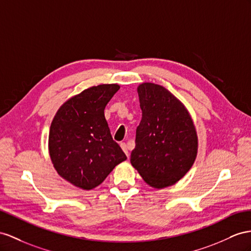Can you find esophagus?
<instances>
[{
	"instance_id": "34e87169",
	"label": "esophagus",
	"mask_w": 251,
	"mask_h": 251,
	"mask_svg": "<svg viewBox=\"0 0 251 251\" xmlns=\"http://www.w3.org/2000/svg\"><path fill=\"white\" fill-rule=\"evenodd\" d=\"M120 145H121V149L123 150V151L126 153V156H127V157H129V151H128V149H127V145H126V143H121Z\"/></svg>"
}]
</instances>
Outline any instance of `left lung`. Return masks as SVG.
I'll list each match as a JSON object with an SVG mask.
<instances>
[{"label": "left lung", "mask_w": 251, "mask_h": 251, "mask_svg": "<svg viewBox=\"0 0 251 251\" xmlns=\"http://www.w3.org/2000/svg\"><path fill=\"white\" fill-rule=\"evenodd\" d=\"M142 120L130 162L155 189L175 184L194 163L198 137L188 109L168 89L152 82L138 86Z\"/></svg>", "instance_id": "obj_1"}]
</instances>
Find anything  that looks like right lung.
I'll use <instances>...</instances> for the list:
<instances>
[{
	"label": "right lung",
	"instance_id": "right-lung-1",
	"mask_svg": "<svg viewBox=\"0 0 251 251\" xmlns=\"http://www.w3.org/2000/svg\"><path fill=\"white\" fill-rule=\"evenodd\" d=\"M118 83L90 87L59 107L50 127L49 152L54 169L71 184L92 190L127 159L112 140L105 107Z\"/></svg>",
	"mask_w": 251,
	"mask_h": 251
}]
</instances>
